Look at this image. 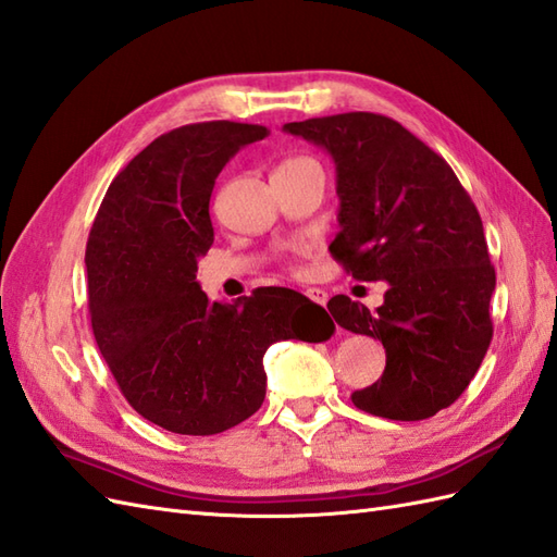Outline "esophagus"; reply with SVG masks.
<instances>
[{
  "label": "esophagus",
  "mask_w": 557,
  "mask_h": 557,
  "mask_svg": "<svg viewBox=\"0 0 557 557\" xmlns=\"http://www.w3.org/2000/svg\"><path fill=\"white\" fill-rule=\"evenodd\" d=\"M305 295L309 297L311 302H317V305H325V302H329V293L321 290V288H307Z\"/></svg>",
  "instance_id": "esophagus-1"
}]
</instances>
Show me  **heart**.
Wrapping results in <instances>:
<instances>
[{
  "label": "heart",
  "mask_w": 557,
  "mask_h": 557,
  "mask_svg": "<svg viewBox=\"0 0 557 557\" xmlns=\"http://www.w3.org/2000/svg\"><path fill=\"white\" fill-rule=\"evenodd\" d=\"M295 162H307V158H295V160H288V162H283V165H295Z\"/></svg>",
  "instance_id": "obj_1"
}]
</instances>
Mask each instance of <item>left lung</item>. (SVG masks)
<instances>
[{
    "instance_id": "left-lung-1",
    "label": "left lung",
    "mask_w": 557,
    "mask_h": 557,
    "mask_svg": "<svg viewBox=\"0 0 557 557\" xmlns=\"http://www.w3.org/2000/svg\"><path fill=\"white\" fill-rule=\"evenodd\" d=\"M283 132L335 162V260L387 283L373 311L347 295L329 302L337 325L385 347L381 381L351 401L389 420L435 416L463 395L494 333L496 274L478 208L446 160L385 115L311 117Z\"/></svg>"
}]
</instances>
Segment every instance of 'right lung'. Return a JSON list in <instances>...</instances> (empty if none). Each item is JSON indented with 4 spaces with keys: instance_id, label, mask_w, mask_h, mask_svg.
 <instances>
[{
    "instance_id": "add662e5",
    "label": "right lung",
    "mask_w": 557,
    "mask_h": 557,
    "mask_svg": "<svg viewBox=\"0 0 557 557\" xmlns=\"http://www.w3.org/2000/svg\"><path fill=\"white\" fill-rule=\"evenodd\" d=\"M262 125L198 122L162 134L122 170L87 240L91 329L132 409L174 435H216L267 395L264 351L323 343L325 309L290 288L210 302L196 281L214 240V180Z\"/></svg>"
}]
</instances>
